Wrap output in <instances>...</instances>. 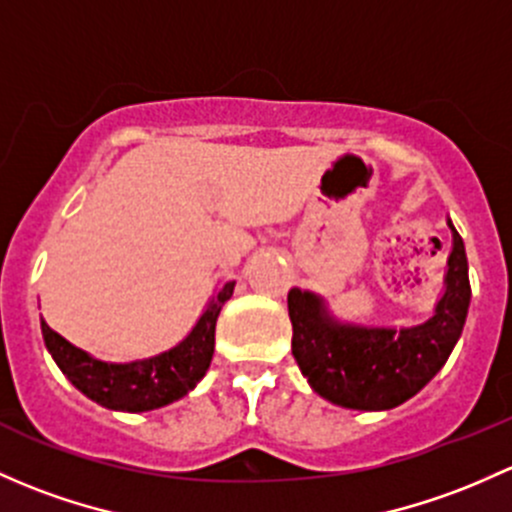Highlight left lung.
<instances>
[{
	"label": "left lung",
	"instance_id": "8db88e82",
	"mask_svg": "<svg viewBox=\"0 0 512 512\" xmlns=\"http://www.w3.org/2000/svg\"><path fill=\"white\" fill-rule=\"evenodd\" d=\"M469 301V262L464 240L454 230L446 289L424 324L341 326L328 319L319 297L289 289L292 353L309 385L333 405L392 410L439 373L464 331Z\"/></svg>",
	"mask_w": 512,
	"mask_h": 512
}]
</instances>
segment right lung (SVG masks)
Returning a JSON list of instances; mask_svg holds the SVG:
<instances>
[{"instance_id":"obj_1","label":"right lung","mask_w":512,"mask_h":512,"mask_svg":"<svg viewBox=\"0 0 512 512\" xmlns=\"http://www.w3.org/2000/svg\"><path fill=\"white\" fill-rule=\"evenodd\" d=\"M233 289L235 282H225L184 341L154 358L134 363L95 360L58 336L46 321L41 324L43 341L63 375L98 405L122 412L157 410L184 397L206 375L213 358L215 321L225 301L233 297Z\"/></svg>"}]
</instances>
